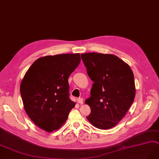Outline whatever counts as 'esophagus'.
Instances as JSON below:
<instances>
[{"mask_svg":"<svg viewBox=\"0 0 159 159\" xmlns=\"http://www.w3.org/2000/svg\"><path fill=\"white\" fill-rule=\"evenodd\" d=\"M77 102L80 104H83V98H78Z\"/></svg>","mask_w":159,"mask_h":159,"instance_id":"obj_1","label":"esophagus"}]
</instances>
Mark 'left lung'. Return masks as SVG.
<instances>
[{"label":"left lung","instance_id":"8db88e82","mask_svg":"<svg viewBox=\"0 0 159 159\" xmlns=\"http://www.w3.org/2000/svg\"><path fill=\"white\" fill-rule=\"evenodd\" d=\"M81 57L93 82L91 96L85 101L91 109L86 119L99 129L113 128L124 118L134 100L132 70L113 54L90 52L82 54Z\"/></svg>","mask_w":159,"mask_h":159}]
</instances>
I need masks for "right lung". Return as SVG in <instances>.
Returning <instances> with one entry per match:
<instances>
[{
  "label": "right lung",
  "mask_w": 159,
  "mask_h": 159,
  "mask_svg": "<svg viewBox=\"0 0 159 159\" xmlns=\"http://www.w3.org/2000/svg\"><path fill=\"white\" fill-rule=\"evenodd\" d=\"M80 62L79 53L46 56L34 61L25 74L20 84L23 107L42 130H58L75 106L69 98L68 78Z\"/></svg>",
  "instance_id": "add662e5"
}]
</instances>
